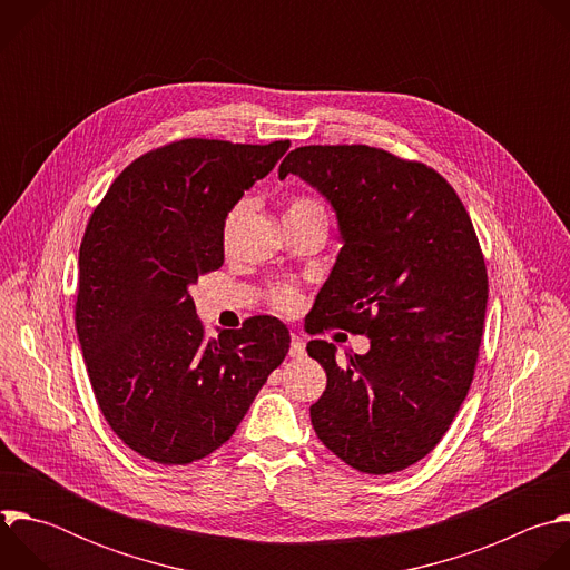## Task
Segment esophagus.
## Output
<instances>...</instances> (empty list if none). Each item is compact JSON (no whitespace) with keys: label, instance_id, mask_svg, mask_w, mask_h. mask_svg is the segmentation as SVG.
<instances>
[{"label":"esophagus","instance_id":"1","mask_svg":"<svg viewBox=\"0 0 570 570\" xmlns=\"http://www.w3.org/2000/svg\"><path fill=\"white\" fill-rule=\"evenodd\" d=\"M291 358H302L306 354V345L297 334H291V347H288Z\"/></svg>","mask_w":570,"mask_h":570}]
</instances>
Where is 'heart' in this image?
Wrapping results in <instances>:
<instances>
[{"label": "heart", "instance_id": "heart-1", "mask_svg": "<svg viewBox=\"0 0 570 570\" xmlns=\"http://www.w3.org/2000/svg\"><path fill=\"white\" fill-rule=\"evenodd\" d=\"M248 209V200L240 198L236 200L223 216L220 220V240L223 246H227V243L232 240L243 214H246ZM284 218L286 220H306V218H320V220H327V209H324V205L308 196V194H293L286 198V212H284ZM302 302V295H299V288L293 284V282H279V284H273L268 288V304L275 308V311H282V313H293Z\"/></svg>", "mask_w": 570, "mask_h": 570}]
</instances>
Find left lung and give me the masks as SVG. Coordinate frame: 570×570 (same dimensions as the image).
<instances>
[{"label": "left lung", "mask_w": 570, "mask_h": 570, "mask_svg": "<svg viewBox=\"0 0 570 570\" xmlns=\"http://www.w3.org/2000/svg\"><path fill=\"white\" fill-rule=\"evenodd\" d=\"M288 174L327 196L345 238L311 334L372 343L345 363L332 343L306 345L327 372L313 431L363 473L401 471L438 446L473 381L490 295L473 223L444 176L383 148L299 146L282 161Z\"/></svg>", "instance_id": "1"}]
</instances>
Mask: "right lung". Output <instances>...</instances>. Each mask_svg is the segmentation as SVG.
I'll list each match as a JSON object with an SVG mask.
<instances>
[{
    "instance_id": "1",
    "label": "right lung",
    "mask_w": 570,
    "mask_h": 570,
    "mask_svg": "<svg viewBox=\"0 0 570 570\" xmlns=\"http://www.w3.org/2000/svg\"><path fill=\"white\" fill-rule=\"evenodd\" d=\"M288 146L187 137L153 148L88 220L76 334L106 422L157 464H189L225 444L288 354V330L271 315L207 338L189 295L223 266L225 212Z\"/></svg>"
}]
</instances>
